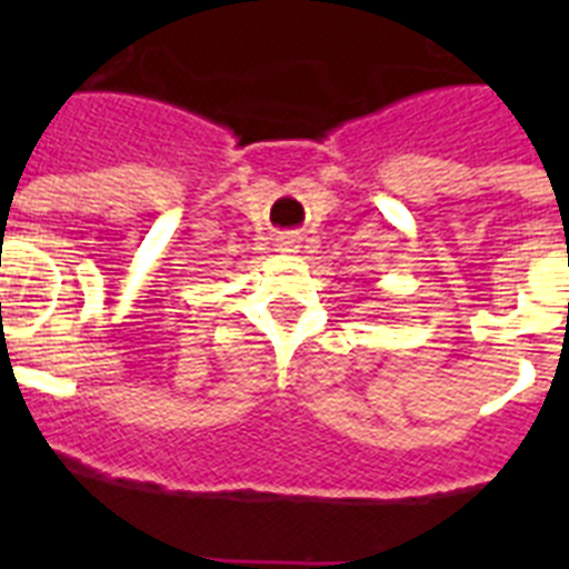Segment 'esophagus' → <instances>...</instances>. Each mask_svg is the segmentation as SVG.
<instances>
[{"instance_id":"esophagus-1","label":"esophagus","mask_w":569,"mask_h":569,"mask_svg":"<svg viewBox=\"0 0 569 569\" xmlns=\"http://www.w3.org/2000/svg\"><path fill=\"white\" fill-rule=\"evenodd\" d=\"M296 244H299V241H296L293 236H281V239H279V248L288 250V253H290V250H296Z\"/></svg>"}]
</instances>
